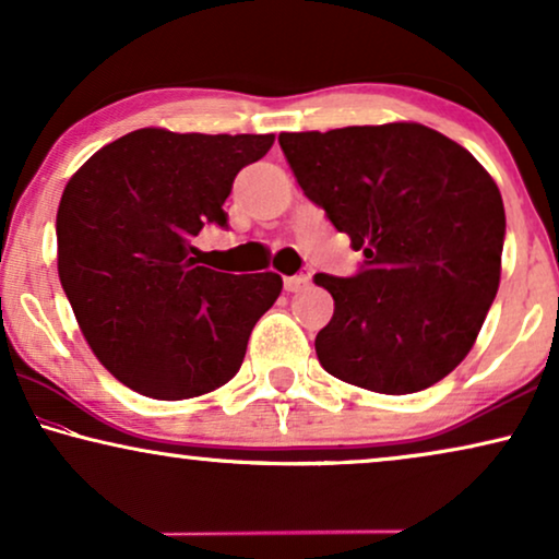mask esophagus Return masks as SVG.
<instances>
[{"label":"esophagus","instance_id":"esophagus-1","mask_svg":"<svg viewBox=\"0 0 559 559\" xmlns=\"http://www.w3.org/2000/svg\"><path fill=\"white\" fill-rule=\"evenodd\" d=\"M308 287V277L305 274H293V277H285V289L287 293H300V289Z\"/></svg>","mask_w":559,"mask_h":559}]
</instances>
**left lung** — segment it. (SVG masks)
<instances>
[{
  "label": "left lung",
  "instance_id": "1",
  "mask_svg": "<svg viewBox=\"0 0 559 559\" xmlns=\"http://www.w3.org/2000/svg\"><path fill=\"white\" fill-rule=\"evenodd\" d=\"M280 147L302 193L364 264L316 274L333 295L320 366L379 394L438 384L468 356L501 277L507 216L478 159L409 121L285 132Z\"/></svg>",
  "mask_w": 559,
  "mask_h": 559
}]
</instances>
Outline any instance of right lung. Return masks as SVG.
<instances>
[{"mask_svg":"<svg viewBox=\"0 0 559 559\" xmlns=\"http://www.w3.org/2000/svg\"><path fill=\"white\" fill-rule=\"evenodd\" d=\"M272 142L136 129L68 180L56 218L60 285L91 350L124 386L190 400L241 369L282 277L198 266L190 241L203 226L228 228L234 178Z\"/></svg>","mask_w":559,"mask_h":559,"instance_id":"1","label":"right lung"}]
</instances>
